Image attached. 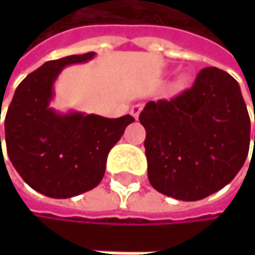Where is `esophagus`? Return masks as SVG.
<instances>
[{
	"label": "esophagus",
	"instance_id": "34e87169",
	"mask_svg": "<svg viewBox=\"0 0 255 255\" xmlns=\"http://www.w3.org/2000/svg\"><path fill=\"white\" fill-rule=\"evenodd\" d=\"M140 112H142V105H140V104H134V105L131 107V115H133V118H134V119H137V118H139Z\"/></svg>",
	"mask_w": 255,
	"mask_h": 255
}]
</instances>
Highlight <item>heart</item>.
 <instances>
[{
    "label": "heart",
    "instance_id": "obj_1",
    "mask_svg": "<svg viewBox=\"0 0 255 255\" xmlns=\"http://www.w3.org/2000/svg\"><path fill=\"white\" fill-rule=\"evenodd\" d=\"M180 81H182V82H185V81H187V78H182Z\"/></svg>",
    "mask_w": 255,
    "mask_h": 255
}]
</instances>
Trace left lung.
Listing matches in <instances>:
<instances>
[{
    "instance_id": "left-lung-1",
    "label": "left lung",
    "mask_w": 255,
    "mask_h": 255,
    "mask_svg": "<svg viewBox=\"0 0 255 255\" xmlns=\"http://www.w3.org/2000/svg\"><path fill=\"white\" fill-rule=\"evenodd\" d=\"M139 121L146 131L148 180L168 197H208L228 185L247 160V104L239 82L220 68H203L191 89L170 101H150Z\"/></svg>"
}]
</instances>
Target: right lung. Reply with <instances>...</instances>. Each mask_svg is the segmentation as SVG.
I'll return each instance as SVG.
<instances>
[{
    "instance_id": "obj_1",
    "label": "right lung",
    "mask_w": 255,
    "mask_h": 255,
    "mask_svg": "<svg viewBox=\"0 0 255 255\" xmlns=\"http://www.w3.org/2000/svg\"><path fill=\"white\" fill-rule=\"evenodd\" d=\"M95 53L48 61L18 85L5 113V146L12 165L35 191L67 199L90 191L104 177L107 156L134 118L109 119L50 107L62 68L87 62ZM1 146V136H0Z\"/></svg>"
}]
</instances>
